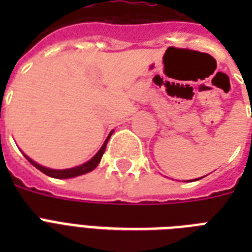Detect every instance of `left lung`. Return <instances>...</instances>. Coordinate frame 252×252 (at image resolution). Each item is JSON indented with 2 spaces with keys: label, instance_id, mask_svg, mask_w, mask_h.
I'll list each match as a JSON object with an SVG mask.
<instances>
[{
  "label": "left lung",
  "instance_id": "left-lung-1",
  "mask_svg": "<svg viewBox=\"0 0 252 252\" xmlns=\"http://www.w3.org/2000/svg\"><path fill=\"white\" fill-rule=\"evenodd\" d=\"M200 179H201V178H200ZM196 180H197V179H196Z\"/></svg>",
  "mask_w": 252,
  "mask_h": 252
}]
</instances>
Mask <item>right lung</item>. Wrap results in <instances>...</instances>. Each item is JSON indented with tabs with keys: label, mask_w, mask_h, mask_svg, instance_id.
Instances as JSON below:
<instances>
[{
	"label": "right lung",
	"mask_w": 252,
	"mask_h": 252,
	"mask_svg": "<svg viewBox=\"0 0 252 252\" xmlns=\"http://www.w3.org/2000/svg\"><path fill=\"white\" fill-rule=\"evenodd\" d=\"M111 134H112V132H111L110 136L107 137V140L104 141V144L102 145V148L99 149L98 153L95 154L94 157L91 158L90 161H87L86 163H84V165H80V166H77V167H73V168H65V170H53V168H48V167H44V166H40L39 163H36L35 161H32L31 158L27 157L26 154H23V156L27 158V161H29L31 165L35 166V167H36L37 170H40L41 172H44L45 175L52 176V178H56V179H68V178H74V176L84 175V174H86V172L93 171V170H94V168L98 166V163L100 162V159H102L103 153H104V150H106L107 142H108V140H110Z\"/></svg>",
	"instance_id": "add662e5"
}]
</instances>
